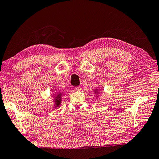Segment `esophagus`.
I'll use <instances>...</instances> for the list:
<instances>
[{"mask_svg":"<svg viewBox=\"0 0 159 159\" xmlns=\"http://www.w3.org/2000/svg\"><path fill=\"white\" fill-rule=\"evenodd\" d=\"M75 90L77 91H81V90H82V87H80V86H78V87H75Z\"/></svg>","mask_w":159,"mask_h":159,"instance_id":"esophagus-1","label":"esophagus"}]
</instances>
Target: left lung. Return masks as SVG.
Instances as JSON below:
<instances>
[{
  "label": "left lung",
  "mask_w": 159,
  "mask_h": 159,
  "mask_svg": "<svg viewBox=\"0 0 159 159\" xmlns=\"http://www.w3.org/2000/svg\"><path fill=\"white\" fill-rule=\"evenodd\" d=\"M96 90H98V89H96Z\"/></svg>",
  "instance_id": "8db88e82"
}]
</instances>
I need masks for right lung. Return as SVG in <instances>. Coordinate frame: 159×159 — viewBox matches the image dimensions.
Instances as JSON below:
<instances>
[{
    "label": "right lung",
    "instance_id": "right-lung-1",
    "mask_svg": "<svg viewBox=\"0 0 159 159\" xmlns=\"http://www.w3.org/2000/svg\"><path fill=\"white\" fill-rule=\"evenodd\" d=\"M61 96H62V94L61 93H58L57 96L55 97V100H54V102H55V107H58L59 105H61Z\"/></svg>",
    "mask_w": 159,
    "mask_h": 159
}]
</instances>
